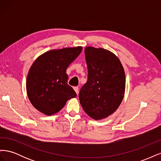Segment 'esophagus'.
<instances>
[{
    "instance_id": "esophagus-1",
    "label": "esophagus",
    "mask_w": 161,
    "mask_h": 161,
    "mask_svg": "<svg viewBox=\"0 0 161 161\" xmlns=\"http://www.w3.org/2000/svg\"><path fill=\"white\" fill-rule=\"evenodd\" d=\"M74 90L75 91L77 95H79V87H78V86H75V87H74Z\"/></svg>"
}]
</instances>
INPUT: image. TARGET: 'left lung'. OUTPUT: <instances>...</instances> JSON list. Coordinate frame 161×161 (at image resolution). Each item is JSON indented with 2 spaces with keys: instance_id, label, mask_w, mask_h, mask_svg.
<instances>
[{
  "instance_id": "8db88e82",
  "label": "left lung",
  "mask_w": 161,
  "mask_h": 161,
  "mask_svg": "<svg viewBox=\"0 0 161 161\" xmlns=\"http://www.w3.org/2000/svg\"><path fill=\"white\" fill-rule=\"evenodd\" d=\"M85 53L88 76L79 92L80 103L91 118L104 119L114 113L123 100L124 67L114 53L103 48L86 47Z\"/></svg>"
}]
</instances>
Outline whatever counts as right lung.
Listing matches in <instances>:
<instances>
[{"label": "right lung", "instance_id": "1", "mask_svg": "<svg viewBox=\"0 0 161 161\" xmlns=\"http://www.w3.org/2000/svg\"><path fill=\"white\" fill-rule=\"evenodd\" d=\"M81 46L47 51L37 58L29 70L26 89L33 106L52 115L60 111L66 101L76 97L68 85L66 69L79 56Z\"/></svg>", "mask_w": 161, "mask_h": 161}]
</instances>
